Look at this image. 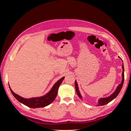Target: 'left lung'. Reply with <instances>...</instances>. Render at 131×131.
<instances>
[{
    "instance_id": "left-lung-1",
    "label": "left lung",
    "mask_w": 131,
    "mask_h": 131,
    "mask_svg": "<svg viewBox=\"0 0 131 131\" xmlns=\"http://www.w3.org/2000/svg\"><path fill=\"white\" fill-rule=\"evenodd\" d=\"M118 57L120 58V57ZM122 81L121 82V84L118 85L116 90L115 91V92L113 94H112V95H110L109 97H106V98H102L100 99V100H99L98 104L97 105L98 106L104 105H105L106 104L109 103L110 102L113 101L114 98H115L117 96V95L118 94V93H120V91H121V90L122 88L123 84H124V64H122ZM75 90H76V92H77L78 96L79 97H80V98H82V97H81V94L80 93V92H79V88H78V85L77 82L76 80H75Z\"/></svg>"
}]
</instances>
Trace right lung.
I'll return each instance as SVG.
<instances>
[{
	"mask_svg": "<svg viewBox=\"0 0 131 131\" xmlns=\"http://www.w3.org/2000/svg\"><path fill=\"white\" fill-rule=\"evenodd\" d=\"M64 78V77H63L61 79H59L58 81L55 83L54 85L52 87V88L51 89L49 92L47 93L46 95H45V96L40 97L31 98L29 99L24 98L22 97H20L19 95L15 93L13 91H12L10 86L9 88L10 89L12 94H13V96L15 97V98L19 102H21V103L25 104V105L28 106L31 108H42V107H45L47 105H49L55 100V98H56L57 96L59 85H61Z\"/></svg>",
	"mask_w": 131,
	"mask_h": 131,
	"instance_id": "obj_1",
	"label": "right lung"
}]
</instances>
